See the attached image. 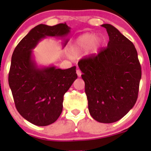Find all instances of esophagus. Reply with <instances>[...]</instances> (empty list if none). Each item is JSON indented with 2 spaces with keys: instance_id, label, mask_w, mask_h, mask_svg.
<instances>
[{
  "instance_id": "obj_1",
  "label": "esophagus",
  "mask_w": 151,
  "mask_h": 151,
  "mask_svg": "<svg viewBox=\"0 0 151 151\" xmlns=\"http://www.w3.org/2000/svg\"><path fill=\"white\" fill-rule=\"evenodd\" d=\"M77 76L79 77H81V72L79 70H77Z\"/></svg>"
}]
</instances>
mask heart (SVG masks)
I'll use <instances>...</instances> for the list:
<instances>
[{"instance_id": "1", "label": "heart", "mask_w": 151, "mask_h": 151, "mask_svg": "<svg viewBox=\"0 0 151 151\" xmlns=\"http://www.w3.org/2000/svg\"><path fill=\"white\" fill-rule=\"evenodd\" d=\"M103 39L96 37L94 34L86 33L79 36L72 45L70 52L72 55H78L87 50L89 55H96L101 47Z\"/></svg>"}]
</instances>
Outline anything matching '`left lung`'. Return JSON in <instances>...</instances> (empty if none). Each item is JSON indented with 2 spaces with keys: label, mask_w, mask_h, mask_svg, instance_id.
I'll return each instance as SVG.
<instances>
[{
  "label": "left lung",
  "mask_w": 151,
  "mask_h": 151,
  "mask_svg": "<svg viewBox=\"0 0 151 151\" xmlns=\"http://www.w3.org/2000/svg\"><path fill=\"white\" fill-rule=\"evenodd\" d=\"M109 41L98 55L81 59L78 66L85 83L91 116L98 122L120 120L138 99L141 67L135 46L110 24H104Z\"/></svg>",
  "instance_id": "left-lung-1"
}]
</instances>
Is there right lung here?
I'll return each instance as SVG.
<instances>
[{"label": "right lung", "mask_w": 151, "mask_h": 151, "mask_svg": "<svg viewBox=\"0 0 151 151\" xmlns=\"http://www.w3.org/2000/svg\"><path fill=\"white\" fill-rule=\"evenodd\" d=\"M66 23L54 26L40 24L21 40L13 52L8 83L19 114L39 126L52 124L62 111L63 96L77 78L76 67L67 70L55 66L39 67L32 50L46 37H64L70 33ZM68 40H65L63 47Z\"/></svg>", "instance_id": "1"}]
</instances>
